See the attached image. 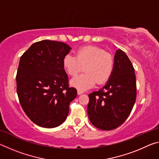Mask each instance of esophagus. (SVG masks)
<instances>
[{"label":"esophagus","instance_id":"esophagus-1","mask_svg":"<svg viewBox=\"0 0 159 159\" xmlns=\"http://www.w3.org/2000/svg\"><path fill=\"white\" fill-rule=\"evenodd\" d=\"M77 93H78V95H81V94L83 93V91H81V90H77Z\"/></svg>","mask_w":159,"mask_h":159}]
</instances>
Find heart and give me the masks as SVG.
<instances>
[{
    "label": "heart",
    "mask_w": 159,
    "mask_h": 159,
    "mask_svg": "<svg viewBox=\"0 0 159 159\" xmlns=\"http://www.w3.org/2000/svg\"><path fill=\"white\" fill-rule=\"evenodd\" d=\"M64 69L69 76H74L82 71L85 74L74 78L71 84L79 90H85L96 84L107 82L114 71L113 57L102 48L85 46L77 50L76 56L67 54L62 60Z\"/></svg>",
    "instance_id": "heart-1"
}]
</instances>
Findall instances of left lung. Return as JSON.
Segmentation results:
<instances>
[{
  "instance_id": "1",
  "label": "left lung",
  "mask_w": 159,
  "mask_h": 159,
  "mask_svg": "<svg viewBox=\"0 0 159 159\" xmlns=\"http://www.w3.org/2000/svg\"><path fill=\"white\" fill-rule=\"evenodd\" d=\"M88 96V117L96 128L114 130L127 119L136 99V79L133 64L123 50L116 52L114 71L107 84Z\"/></svg>"
}]
</instances>
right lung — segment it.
<instances>
[{"label": "right lung", "mask_w": 159, "mask_h": 159, "mask_svg": "<svg viewBox=\"0 0 159 159\" xmlns=\"http://www.w3.org/2000/svg\"><path fill=\"white\" fill-rule=\"evenodd\" d=\"M71 48L50 40L34 43L21 55L16 81L20 104L35 124L52 128L67 117L76 89L69 88L62 60Z\"/></svg>", "instance_id": "add662e5"}]
</instances>
